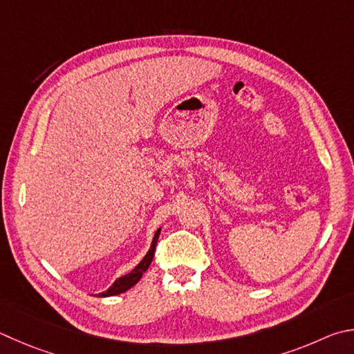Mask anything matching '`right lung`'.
<instances>
[{"label": "right lung", "mask_w": 354, "mask_h": 354, "mask_svg": "<svg viewBox=\"0 0 354 354\" xmlns=\"http://www.w3.org/2000/svg\"><path fill=\"white\" fill-rule=\"evenodd\" d=\"M159 234H160V229H158L155 236H153L151 248H150L149 252H147V255L142 259V261H140L139 265L134 268L130 274H127V275H124V277H119L118 280H115L114 283L110 288H108L105 292H100L99 297H111V295H118L120 292L128 291V289H130L131 286H134V285L138 283V281L140 280V277H142V274L151 265L153 257H155V249H156V243H158V239H159Z\"/></svg>", "instance_id": "obj_1"}]
</instances>
